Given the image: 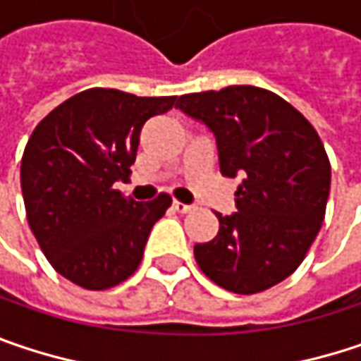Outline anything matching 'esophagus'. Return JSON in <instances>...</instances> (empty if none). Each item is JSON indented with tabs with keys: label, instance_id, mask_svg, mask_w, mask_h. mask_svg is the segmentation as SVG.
Listing matches in <instances>:
<instances>
[{
	"label": "esophagus",
	"instance_id": "obj_1",
	"mask_svg": "<svg viewBox=\"0 0 361 361\" xmlns=\"http://www.w3.org/2000/svg\"><path fill=\"white\" fill-rule=\"evenodd\" d=\"M192 209H194L192 204H183V202H178V200L173 202V211H178V213H181V214L190 213Z\"/></svg>",
	"mask_w": 361,
	"mask_h": 361
}]
</instances>
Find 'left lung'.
I'll return each instance as SVG.
<instances>
[{
    "mask_svg": "<svg viewBox=\"0 0 361 361\" xmlns=\"http://www.w3.org/2000/svg\"><path fill=\"white\" fill-rule=\"evenodd\" d=\"M176 107L213 132L221 173L242 176L238 213H216L219 233L194 246L200 271L242 295L277 285L302 264L324 219L331 163L320 136L258 86L181 94Z\"/></svg>",
    "mask_w": 361,
    "mask_h": 361,
    "instance_id": "1",
    "label": "left lung"
}]
</instances>
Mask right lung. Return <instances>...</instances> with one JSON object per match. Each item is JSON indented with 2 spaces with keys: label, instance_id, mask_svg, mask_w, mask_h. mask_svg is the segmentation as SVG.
Masks as SVG:
<instances>
[{
  "label": "right lung",
  "instance_id": "1",
  "mask_svg": "<svg viewBox=\"0 0 361 361\" xmlns=\"http://www.w3.org/2000/svg\"><path fill=\"white\" fill-rule=\"evenodd\" d=\"M173 105L176 97L88 88L35 128L20 185L28 225L61 277L101 291L138 269L150 229L171 198L136 202L115 183L130 176L142 126Z\"/></svg>",
  "mask_w": 361,
  "mask_h": 361
}]
</instances>
